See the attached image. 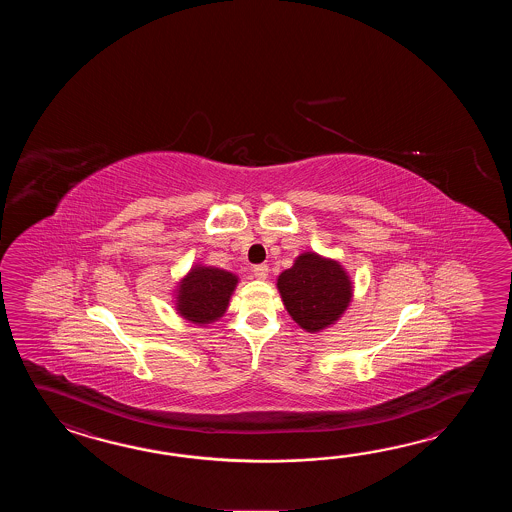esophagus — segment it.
Wrapping results in <instances>:
<instances>
[{
    "label": "esophagus",
    "instance_id": "34e87169",
    "mask_svg": "<svg viewBox=\"0 0 512 512\" xmlns=\"http://www.w3.org/2000/svg\"><path fill=\"white\" fill-rule=\"evenodd\" d=\"M252 272H254V276H256L258 280H265V278H267V274H269V267H267L265 263H261V265H254V267H252Z\"/></svg>",
    "mask_w": 512,
    "mask_h": 512
}]
</instances>
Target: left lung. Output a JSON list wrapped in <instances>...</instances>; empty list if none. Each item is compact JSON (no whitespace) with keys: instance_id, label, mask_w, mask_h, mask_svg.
<instances>
[{"instance_id":"left-lung-1","label":"left lung","mask_w":512,"mask_h":512,"mask_svg":"<svg viewBox=\"0 0 512 512\" xmlns=\"http://www.w3.org/2000/svg\"><path fill=\"white\" fill-rule=\"evenodd\" d=\"M283 305L309 333L331 326L351 300V282L337 261L305 252L278 278Z\"/></svg>"}]
</instances>
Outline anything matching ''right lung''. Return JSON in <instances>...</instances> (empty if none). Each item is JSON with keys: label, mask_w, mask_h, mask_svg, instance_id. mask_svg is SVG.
I'll return each instance as SVG.
<instances>
[{"label": "right lung", "mask_w": 512, "mask_h": 512, "mask_svg": "<svg viewBox=\"0 0 512 512\" xmlns=\"http://www.w3.org/2000/svg\"><path fill=\"white\" fill-rule=\"evenodd\" d=\"M236 283L232 272L194 267L179 285L177 311L194 324H210L227 311Z\"/></svg>", "instance_id": "obj_1"}]
</instances>
